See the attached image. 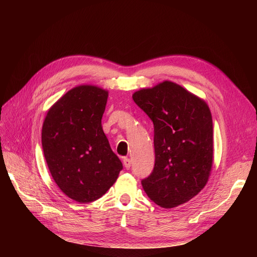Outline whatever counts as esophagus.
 Returning a JSON list of instances; mask_svg holds the SVG:
<instances>
[{
  "mask_svg": "<svg viewBox=\"0 0 257 257\" xmlns=\"http://www.w3.org/2000/svg\"><path fill=\"white\" fill-rule=\"evenodd\" d=\"M123 165L126 169H130L131 167V160L128 158H123Z\"/></svg>",
  "mask_w": 257,
  "mask_h": 257,
  "instance_id": "1",
  "label": "esophagus"
}]
</instances>
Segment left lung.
<instances>
[{"label": "left lung", "instance_id": "8db88e82", "mask_svg": "<svg viewBox=\"0 0 257 257\" xmlns=\"http://www.w3.org/2000/svg\"><path fill=\"white\" fill-rule=\"evenodd\" d=\"M153 122L155 162L142 180L153 203L174 208L204 189L213 160V125L208 105L181 85L164 81L133 94Z\"/></svg>", "mask_w": 257, "mask_h": 257}]
</instances>
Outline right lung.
Segmentation results:
<instances>
[{
    "instance_id": "1",
    "label": "right lung",
    "mask_w": 257,
    "mask_h": 257,
    "mask_svg": "<svg viewBox=\"0 0 257 257\" xmlns=\"http://www.w3.org/2000/svg\"><path fill=\"white\" fill-rule=\"evenodd\" d=\"M108 92L94 85L69 90L46 115L42 146L50 174L78 203L102 197L123 166L102 127Z\"/></svg>"
}]
</instances>
